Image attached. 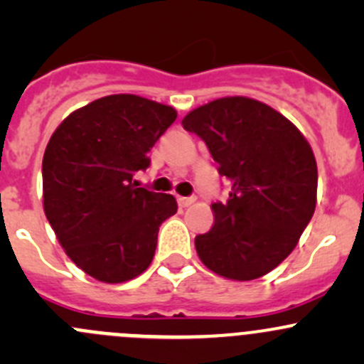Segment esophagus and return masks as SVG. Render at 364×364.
Returning a JSON list of instances; mask_svg holds the SVG:
<instances>
[{"label": "esophagus", "mask_w": 364, "mask_h": 364, "mask_svg": "<svg viewBox=\"0 0 364 364\" xmlns=\"http://www.w3.org/2000/svg\"><path fill=\"white\" fill-rule=\"evenodd\" d=\"M193 203H196L193 197H178V204L181 205V208H188V205H192Z\"/></svg>", "instance_id": "34e87169"}]
</instances>
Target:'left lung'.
<instances>
[{
    "mask_svg": "<svg viewBox=\"0 0 364 364\" xmlns=\"http://www.w3.org/2000/svg\"><path fill=\"white\" fill-rule=\"evenodd\" d=\"M183 128L199 135L232 188L211 204L215 223L196 237L208 269L248 282L294 250L317 204V161L284 114L248 97H223L193 109Z\"/></svg>",
    "mask_w": 364,
    "mask_h": 364,
    "instance_id": "obj_1",
    "label": "left lung"
}]
</instances>
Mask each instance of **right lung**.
<instances>
[{
	"mask_svg": "<svg viewBox=\"0 0 364 364\" xmlns=\"http://www.w3.org/2000/svg\"><path fill=\"white\" fill-rule=\"evenodd\" d=\"M178 117L174 107L109 95L70 112L43 153V211L77 267L104 284L144 273L161 222L178 211L171 193L139 188L135 172Z\"/></svg>",
	"mask_w": 364,
	"mask_h": 364,
	"instance_id": "right-lung-1",
	"label": "right lung"
}]
</instances>
